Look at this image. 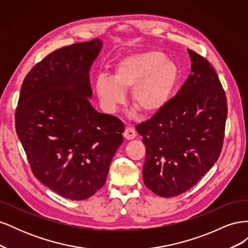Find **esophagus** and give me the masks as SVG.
<instances>
[{"mask_svg":"<svg viewBox=\"0 0 248 248\" xmlns=\"http://www.w3.org/2000/svg\"><path fill=\"white\" fill-rule=\"evenodd\" d=\"M123 136L126 140H133L137 137V131L133 128H131V127H127V128H125L124 130Z\"/></svg>","mask_w":248,"mask_h":248,"instance_id":"1","label":"esophagus"}]
</instances>
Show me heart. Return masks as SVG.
<instances>
[{
  "label": "heart",
  "instance_id": "1",
  "mask_svg": "<svg viewBox=\"0 0 248 248\" xmlns=\"http://www.w3.org/2000/svg\"><path fill=\"white\" fill-rule=\"evenodd\" d=\"M179 67L159 50L134 52L116 64L114 76L101 74L95 90L107 111L114 112L132 90L133 106L142 114L154 115L169 103L179 80Z\"/></svg>",
  "mask_w": 248,
  "mask_h": 248
}]
</instances>
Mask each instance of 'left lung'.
<instances>
[{"mask_svg": "<svg viewBox=\"0 0 248 248\" xmlns=\"http://www.w3.org/2000/svg\"><path fill=\"white\" fill-rule=\"evenodd\" d=\"M187 50L188 78L166 107L136 127L146 146L145 185L163 198L196 185L218 159L224 138L226 93L211 64Z\"/></svg>", "mask_w": 248, "mask_h": 248, "instance_id": "obj_1", "label": "left lung"}]
</instances>
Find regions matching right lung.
<instances>
[{"mask_svg":"<svg viewBox=\"0 0 248 248\" xmlns=\"http://www.w3.org/2000/svg\"><path fill=\"white\" fill-rule=\"evenodd\" d=\"M100 39L59 48L21 85L16 129L34 176L60 196L87 200L107 181L124 125L90 103V69Z\"/></svg>","mask_w":248,"mask_h":248,"instance_id":"add662e5","label":"right lung"}]
</instances>
